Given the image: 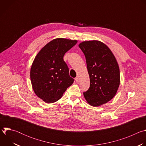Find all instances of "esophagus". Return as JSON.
<instances>
[{"instance_id": "esophagus-1", "label": "esophagus", "mask_w": 146, "mask_h": 146, "mask_svg": "<svg viewBox=\"0 0 146 146\" xmlns=\"http://www.w3.org/2000/svg\"><path fill=\"white\" fill-rule=\"evenodd\" d=\"M75 80H76V81L77 82H79V81H80V79H79V78H78V77H76V78H75Z\"/></svg>"}]
</instances>
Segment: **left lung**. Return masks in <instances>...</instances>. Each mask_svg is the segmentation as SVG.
Listing matches in <instances>:
<instances>
[{"label": "left lung", "instance_id": "8db88e82", "mask_svg": "<svg viewBox=\"0 0 146 146\" xmlns=\"http://www.w3.org/2000/svg\"><path fill=\"white\" fill-rule=\"evenodd\" d=\"M84 54L90 87L83 92L91 106L106 103L115 95L120 83L119 69L110 48L98 40L83 41L78 45Z\"/></svg>", "mask_w": 146, "mask_h": 146}]
</instances>
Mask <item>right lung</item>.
Here are the masks:
<instances>
[{
    "label": "right lung",
    "instance_id": "add662e5",
    "mask_svg": "<svg viewBox=\"0 0 146 146\" xmlns=\"http://www.w3.org/2000/svg\"><path fill=\"white\" fill-rule=\"evenodd\" d=\"M77 41L64 38L52 40L36 56L30 76L35 94L47 103L56 102L74 82L64 60L65 54Z\"/></svg>",
    "mask_w": 146,
    "mask_h": 146
}]
</instances>
